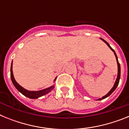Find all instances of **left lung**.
Segmentation results:
<instances>
[{
    "instance_id": "obj_1",
    "label": "left lung",
    "mask_w": 129,
    "mask_h": 129,
    "mask_svg": "<svg viewBox=\"0 0 129 129\" xmlns=\"http://www.w3.org/2000/svg\"><path fill=\"white\" fill-rule=\"evenodd\" d=\"M101 39L102 40V41H104L105 43L106 44H107V45H108V46H109V47L110 48V49H111L113 51V52H114V53L115 56H116V61H117V63H118V77H117V79H116V82H115V83H114V86H113V87H112V89L110 90V92H109V93H108V94H107V95H105V96H103V98H100V99H99L98 100H103V99L106 98H107V97H108V96H109V95H110V94H111L112 93V92H113L115 90V89H116V88H117V86H118V84H119V79H120V74H121V70H120V64H119V62H118V57H117V55H116V53H115L114 50L113 49H112V48L111 47H110V45H109V43H107V42L106 41H105V40H104V39Z\"/></svg>"
}]
</instances>
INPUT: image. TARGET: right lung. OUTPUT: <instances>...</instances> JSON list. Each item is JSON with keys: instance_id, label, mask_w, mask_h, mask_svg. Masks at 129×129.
Listing matches in <instances>:
<instances>
[{"instance_id": "right-lung-1", "label": "right lung", "mask_w": 129, "mask_h": 129, "mask_svg": "<svg viewBox=\"0 0 129 129\" xmlns=\"http://www.w3.org/2000/svg\"><path fill=\"white\" fill-rule=\"evenodd\" d=\"M10 72H11V73H10V76H11V81H12V83H13V84L14 85V86H15L16 88H17L21 94H22L24 95H25V96L28 97L29 98L37 99L38 98H39V97H41L44 95H46V94H47L48 92H50L53 88H54V86L53 85V86H50V88H46V89L42 90L28 91L27 90L23 88L21 86H20V85L16 82V81L15 80L13 74V71H12V63H11V70H10ZM55 79H56V78L55 79L54 81H55Z\"/></svg>"}]
</instances>
